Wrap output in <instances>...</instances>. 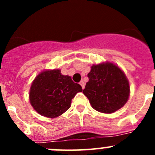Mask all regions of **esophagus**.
<instances>
[{"label": "esophagus", "mask_w": 155, "mask_h": 155, "mask_svg": "<svg viewBox=\"0 0 155 155\" xmlns=\"http://www.w3.org/2000/svg\"><path fill=\"white\" fill-rule=\"evenodd\" d=\"M80 84H81V86L82 87V88H84V85H85V84H84V82L83 81H81Z\"/></svg>", "instance_id": "obj_1"}]
</instances>
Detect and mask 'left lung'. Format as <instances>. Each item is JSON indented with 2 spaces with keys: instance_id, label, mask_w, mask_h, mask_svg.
Returning a JSON list of instances; mask_svg holds the SVG:
<instances>
[{
  "instance_id": "left-lung-1",
  "label": "left lung",
  "mask_w": 155,
  "mask_h": 155,
  "mask_svg": "<svg viewBox=\"0 0 155 155\" xmlns=\"http://www.w3.org/2000/svg\"><path fill=\"white\" fill-rule=\"evenodd\" d=\"M83 90L93 109L112 113L126 104L130 94L127 77L117 66L111 63L93 65Z\"/></svg>"
}]
</instances>
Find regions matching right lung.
<instances>
[{
    "label": "right lung",
    "instance_id": "add662e5",
    "mask_svg": "<svg viewBox=\"0 0 155 155\" xmlns=\"http://www.w3.org/2000/svg\"><path fill=\"white\" fill-rule=\"evenodd\" d=\"M82 91L81 86L60 70L45 71L35 78L30 88L31 106L42 116L55 118L71 107L72 98Z\"/></svg>",
    "mask_w": 155,
    "mask_h": 155
}]
</instances>
